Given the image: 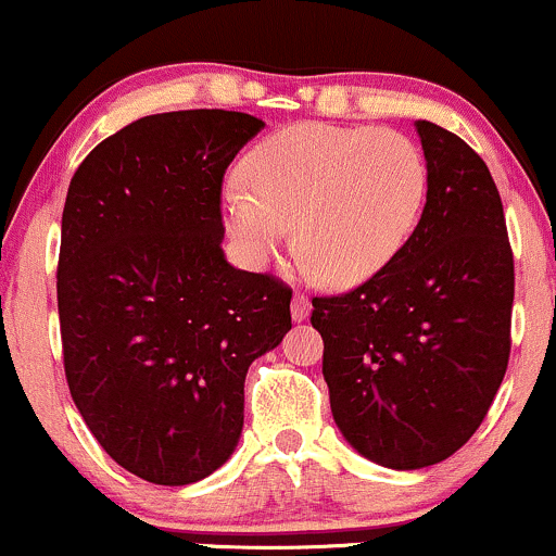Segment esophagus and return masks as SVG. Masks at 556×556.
I'll list each match as a JSON object with an SVG mask.
<instances>
[{"instance_id": "obj_1", "label": "esophagus", "mask_w": 556, "mask_h": 556, "mask_svg": "<svg viewBox=\"0 0 556 556\" xmlns=\"http://www.w3.org/2000/svg\"><path fill=\"white\" fill-rule=\"evenodd\" d=\"M307 315H309V300L304 294H294V300H291V318H294L296 324H302Z\"/></svg>"}]
</instances>
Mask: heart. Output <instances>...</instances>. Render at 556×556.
I'll list each match as a JSON object with an SVG mask.
<instances>
[{
    "instance_id": "b5f03b06",
    "label": "heart",
    "mask_w": 556,
    "mask_h": 556,
    "mask_svg": "<svg viewBox=\"0 0 556 556\" xmlns=\"http://www.w3.org/2000/svg\"><path fill=\"white\" fill-rule=\"evenodd\" d=\"M225 212L256 267L294 241L328 283L379 273L416 230L427 201V161L395 129L304 122L267 137L243 161Z\"/></svg>"
}]
</instances>
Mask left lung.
Returning a JSON list of instances; mask_svg holds the SVG:
<instances>
[{"label": "left lung", "instance_id": "1", "mask_svg": "<svg viewBox=\"0 0 556 556\" xmlns=\"http://www.w3.org/2000/svg\"><path fill=\"white\" fill-rule=\"evenodd\" d=\"M427 204L405 247L355 289L313 296L331 414L390 469L445 462L477 432L511 350L515 256L485 161L416 122Z\"/></svg>", "mask_w": 556, "mask_h": 556}]
</instances>
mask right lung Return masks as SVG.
Here are the masks:
<instances>
[{"label":"right lung","mask_w":556,"mask_h":556,"mask_svg":"<svg viewBox=\"0 0 556 556\" xmlns=\"http://www.w3.org/2000/svg\"><path fill=\"white\" fill-rule=\"evenodd\" d=\"M265 127L172 111L105 137L68 185L58 315L71 397L118 467L188 485L241 438L243 381L291 328V289L223 254V180Z\"/></svg>","instance_id":"add662e5"}]
</instances>
